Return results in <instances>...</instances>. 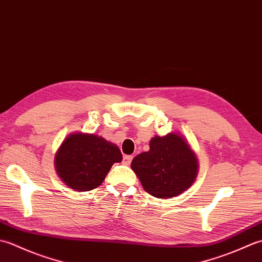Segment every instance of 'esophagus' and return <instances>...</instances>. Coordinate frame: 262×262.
Returning <instances> with one entry per match:
<instances>
[{"label": "esophagus", "mask_w": 262, "mask_h": 262, "mask_svg": "<svg viewBox=\"0 0 262 262\" xmlns=\"http://www.w3.org/2000/svg\"><path fill=\"white\" fill-rule=\"evenodd\" d=\"M132 160H133V157H130V155H125L124 159H122V163H124L125 165H129Z\"/></svg>", "instance_id": "1"}]
</instances>
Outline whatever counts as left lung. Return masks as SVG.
Instances as JSON below:
<instances>
[{"instance_id":"left-lung-1","label":"left lung","mask_w":262,"mask_h":262,"mask_svg":"<svg viewBox=\"0 0 262 262\" xmlns=\"http://www.w3.org/2000/svg\"><path fill=\"white\" fill-rule=\"evenodd\" d=\"M130 166L144 190L157 198H172L192 186L199 164L186 138L172 132L155 135L149 141V151L138 154Z\"/></svg>"}]
</instances>
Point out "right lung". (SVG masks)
I'll return each mask as SVG.
<instances>
[{
  "instance_id": "1",
  "label": "right lung",
  "mask_w": 262,
  "mask_h": 262,
  "mask_svg": "<svg viewBox=\"0 0 262 262\" xmlns=\"http://www.w3.org/2000/svg\"><path fill=\"white\" fill-rule=\"evenodd\" d=\"M122 155L116 144L89 133H72L55 154V169L66 186L75 191H90L103 182Z\"/></svg>"
}]
</instances>
